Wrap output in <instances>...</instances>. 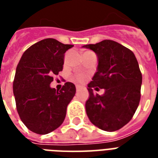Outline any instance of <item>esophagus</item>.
<instances>
[{"instance_id":"obj_1","label":"esophagus","mask_w":158,"mask_h":158,"mask_svg":"<svg viewBox=\"0 0 158 158\" xmlns=\"http://www.w3.org/2000/svg\"><path fill=\"white\" fill-rule=\"evenodd\" d=\"M80 89H81V86H79V85H76V90H77V91H79Z\"/></svg>"}]
</instances>
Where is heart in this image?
I'll return each instance as SVG.
<instances>
[{
    "instance_id": "b5f03b06",
    "label": "heart",
    "mask_w": 158,
    "mask_h": 158,
    "mask_svg": "<svg viewBox=\"0 0 158 158\" xmlns=\"http://www.w3.org/2000/svg\"><path fill=\"white\" fill-rule=\"evenodd\" d=\"M77 79H78V80L80 82H83L85 79V76H84V75H78L77 76Z\"/></svg>"
}]
</instances>
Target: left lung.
Here are the masks:
<instances>
[{
  "mask_svg": "<svg viewBox=\"0 0 158 158\" xmlns=\"http://www.w3.org/2000/svg\"><path fill=\"white\" fill-rule=\"evenodd\" d=\"M83 48L98 57L97 72L88 84L89 98L85 108L89 120L105 131H115L125 125L137 110L140 100L142 74L133 52L112 40H103ZM103 88L102 95L92 89Z\"/></svg>",
  "mask_w": 158,
  "mask_h": 158,
  "instance_id": "8db88e82",
  "label": "left lung"
}]
</instances>
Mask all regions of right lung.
Wrapping results in <instances>:
<instances>
[{
    "label": "right lung",
    "instance_id": "right-lung-1",
    "mask_svg": "<svg viewBox=\"0 0 158 158\" xmlns=\"http://www.w3.org/2000/svg\"><path fill=\"white\" fill-rule=\"evenodd\" d=\"M73 45L47 38L24 52L16 68L13 92L21 120L31 131L47 135L64 121L75 85L67 82L60 90L51 88L53 76L61 71L64 53Z\"/></svg>",
    "mask_w": 158,
    "mask_h": 158
}]
</instances>
